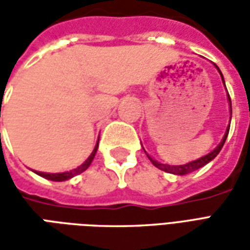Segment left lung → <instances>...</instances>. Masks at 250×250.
Masks as SVG:
<instances>
[{
    "instance_id": "1",
    "label": "left lung",
    "mask_w": 250,
    "mask_h": 250,
    "mask_svg": "<svg viewBox=\"0 0 250 250\" xmlns=\"http://www.w3.org/2000/svg\"><path fill=\"white\" fill-rule=\"evenodd\" d=\"M214 66L217 68V71L220 72L221 75V79H222V83H224V85H225V80H224V76H222V73H221L220 68L215 65ZM226 88V87H225ZM228 102H229V109H230V115H231V100H230V96H229V93H228ZM231 119V116H230ZM229 128H230V122H229V125H228V128H226L225 134H224V138H222V141L220 142V145L215 147L213 151H210L209 154H206L204 157L198 158V159H195V161H191V162L188 163H185V165H165V163H161L155 161V159H152L148 154H147V157L148 159L151 161V163L158 167L159 170H163V171H166V173H170V174H175V175H185V174H188V173H193L195 170H198V168L204 167L205 165H208L210 161H213L217 155H218V152L221 151V148L224 146V143H225L226 138H228V134H229Z\"/></svg>"
}]
</instances>
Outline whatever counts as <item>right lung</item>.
<instances>
[{
  "label": "right lung",
  "mask_w": 250,
  "mask_h": 250,
  "mask_svg": "<svg viewBox=\"0 0 250 250\" xmlns=\"http://www.w3.org/2000/svg\"><path fill=\"white\" fill-rule=\"evenodd\" d=\"M1 112V108H0ZM98 147H99V139L96 142V145H95V148H93V151L91 152V155L87 158V161L85 162H83L79 167L73 168V170H69V171H64V173H41V171H35L37 175H40L42 178L49 179V181H55V182H62V181H66V179H71L73 178L75 175H79V174H82L83 171H85L88 167H89V165L92 163L93 158L96 155V151H98Z\"/></svg>",
  "instance_id": "1"
}]
</instances>
